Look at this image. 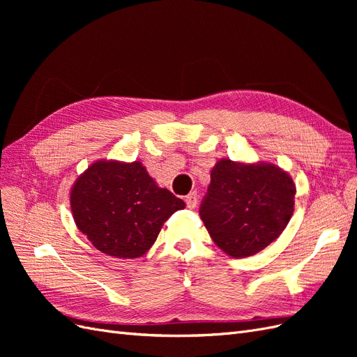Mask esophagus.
Listing matches in <instances>:
<instances>
[{"label":"esophagus","instance_id":"obj_1","mask_svg":"<svg viewBox=\"0 0 357 357\" xmlns=\"http://www.w3.org/2000/svg\"><path fill=\"white\" fill-rule=\"evenodd\" d=\"M185 201H186L188 208H195L197 204H198V193L197 192H190Z\"/></svg>","mask_w":357,"mask_h":357}]
</instances>
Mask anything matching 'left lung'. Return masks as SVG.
Returning a JSON list of instances; mask_svg holds the SVG:
<instances>
[{
	"label": "left lung",
	"instance_id": "left-lung-1",
	"mask_svg": "<svg viewBox=\"0 0 357 357\" xmlns=\"http://www.w3.org/2000/svg\"><path fill=\"white\" fill-rule=\"evenodd\" d=\"M295 185L275 165L219 160L199 215L213 241L232 257L256 255L284 231L295 204Z\"/></svg>",
	"mask_w": 357,
	"mask_h": 357
}]
</instances>
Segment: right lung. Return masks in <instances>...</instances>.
<instances>
[{
  "label": "right lung",
  "mask_w": 357,
  "mask_h": 357,
  "mask_svg": "<svg viewBox=\"0 0 357 357\" xmlns=\"http://www.w3.org/2000/svg\"><path fill=\"white\" fill-rule=\"evenodd\" d=\"M183 208V199L159 188L139 162H95L71 190L79 231L95 248L114 257L144 255L164 222Z\"/></svg>",
  "instance_id": "1"
}]
</instances>
